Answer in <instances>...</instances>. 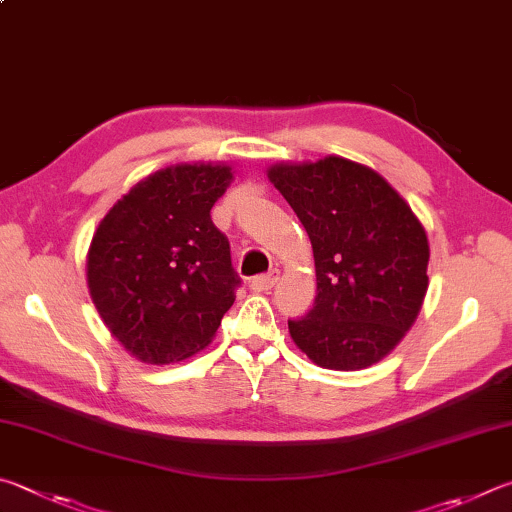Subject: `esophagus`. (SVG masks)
<instances>
[{
  "instance_id": "obj_1",
  "label": "esophagus",
  "mask_w": 512,
  "mask_h": 512,
  "mask_svg": "<svg viewBox=\"0 0 512 512\" xmlns=\"http://www.w3.org/2000/svg\"><path fill=\"white\" fill-rule=\"evenodd\" d=\"M279 279H281L279 270H272V272H267V274L254 276V279H251V283H249V288L254 290V292H267V290H272L276 283H279Z\"/></svg>"
}]
</instances>
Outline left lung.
I'll return each instance as SVG.
<instances>
[{"instance_id":"1","label":"left lung","mask_w":512,"mask_h":512,"mask_svg":"<svg viewBox=\"0 0 512 512\" xmlns=\"http://www.w3.org/2000/svg\"><path fill=\"white\" fill-rule=\"evenodd\" d=\"M267 175L306 227L315 254V306L288 319L294 344L324 369L380 362L423 306V224L375 170L342 157L274 166Z\"/></svg>"}]
</instances>
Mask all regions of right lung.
<instances>
[{
    "label": "right lung",
    "instance_id": "1",
    "mask_svg": "<svg viewBox=\"0 0 512 512\" xmlns=\"http://www.w3.org/2000/svg\"><path fill=\"white\" fill-rule=\"evenodd\" d=\"M229 166H175L116 202L92 238L89 294L105 326L148 364H170L211 342L240 276L211 209Z\"/></svg>",
    "mask_w": 512,
    "mask_h": 512
}]
</instances>
